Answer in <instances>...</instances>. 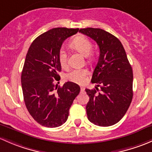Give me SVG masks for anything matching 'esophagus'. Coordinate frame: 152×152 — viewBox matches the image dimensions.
Wrapping results in <instances>:
<instances>
[{"label":"esophagus","mask_w":152,"mask_h":152,"mask_svg":"<svg viewBox=\"0 0 152 152\" xmlns=\"http://www.w3.org/2000/svg\"><path fill=\"white\" fill-rule=\"evenodd\" d=\"M84 90H85V88H84V87H80V91H81V92H83Z\"/></svg>","instance_id":"1"}]
</instances>
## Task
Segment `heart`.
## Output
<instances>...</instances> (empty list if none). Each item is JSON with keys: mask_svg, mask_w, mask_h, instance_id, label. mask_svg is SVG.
I'll return each mask as SVG.
<instances>
[{"mask_svg": "<svg viewBox=\"0 0 152 152\" xmlns=\"http://www.w3.org/2000/svg\"><path fill=\"white\" fill-rule=\"evenodd\" d=\"M70 47L79 52L84 56H86L88 60L92 58L91 50L92 49V43L87 37L84 36H78L75 37L70 44ZM58 61L61 66L66 68L68 65L67 54L64 50H61L58 54ZM89 71L87 69H75L66 75L68 80L78 84H83L87 80Z\"/></svg>", "mask_w": 152, "mask_h": 152, "instance_id": "obj_1", "label": "heart"}]
</instances>
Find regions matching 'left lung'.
<instances>
[{
	"label": "left lung",
	"mask_w": 152,
	"mask_h": 152,
	"mask_svg": "<svg viewBox=\"0 0 152 152\" xmlns=\"http://www.w3.org/2000/svg\"><path fill=\"white\" fill-rule=\"evenodd\" d=\"M79 32L94 40L99 48V61L91 79L97 87L86 88L89 96L88 119L100 126H112L123 118L132 102V66L122 44L115 36L93 28L80 29ZM98 87L100 92H97Z\"/></svg>",
	"instance_id": "obj_1"
}]
</instances>
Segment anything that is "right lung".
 <instances>
[{
  "mask_svg": "<svg viewBox=\"0 0 152 152\" xmlns=\"http://www.w3.org/2000/svg\"><path fill=\"white\" fill-rule=\"evenodd\" d=\"M78 28H56L39 36L30 46L21 75L25 104L37 122L47 127H58L66 121L69 110L80 88L72 82L62 87L58 54L63 42Z\"/></svg>",
  "mask_w": 152,
  "mask_h": 152,
  "instance_id": "add662e5",
  "label": "right lung"
}]
</instances>
